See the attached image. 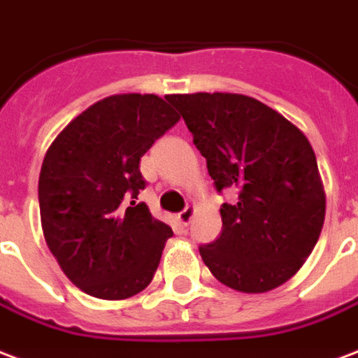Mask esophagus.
I'll use <instances>...</instances> for the list:
<instances>
[{
    "label": "esophagus",
    "mask_w": 358,
    "mask_h": 358,
    "mask_svg": "<svg viewBox=\"0 0 358 358\" xmlns=\"http://www.w3.org/2000/svg\"><path fill=\"white\" fill-rule=\"evenodd\" d=\"M194 213H196V208H194V206H187V208L177 215V219H179V223H182V225H189L190 219L194 217Z\"/></svg>",
    "instance_id": "34e87169"
}]
</instances>
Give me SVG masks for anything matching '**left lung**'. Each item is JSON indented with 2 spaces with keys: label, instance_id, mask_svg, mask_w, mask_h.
<instances>
[{
  "label": "left lung",
  "instance_id": "obj_1",
  "mask_svg": "<svg viewBox=\"0 0 358 358\" xmlns=\"http://www.w3.org/2000/svg\"><path fill=\"white\" fill-rule=\"evenodd\" d=\"M168 101L181 112L217 190L238 187V202L219 210V238L200 246L211 275L244 294L282 286L324 225V185L309 139L254 96L189 93Z\"/></svg>",
  "mask_w": 358,
  "mask_h": 358
}]
</instances>
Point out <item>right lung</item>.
Wrapping results in <instances>:
<instances>
[{"label":"right lung","mask_w":358,"mask_h":358,"mask_svg":"<svg viewBox=\"0 0 358 358\" xmlns=\"http://www.w3.org/2000/svg\"><path fill=\"white\" fill-rule=\"evenodd\" d=\"M177 122L162 96L110 95L47 148L38 185L41 229L62 273L85 294L127 299L152 280L173 231L135 202L145 189L139 162Z\"/></svg>","instance_id":"right-lung-1"}]
</instances>
